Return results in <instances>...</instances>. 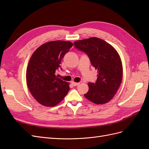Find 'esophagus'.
Returning <instances> with one entry per match:
<instances>
[{
  "label": "esophagus",
  "instance_id": "obj_1",
  "mask_svg": "<svg viewBox=\"0 0 149 149\" xmlns=\"http://www.w3.org/2000/svg\"><path fill=\"white\" fill-rule=\"evenodd\" d=\"M71 84H73L74 86H78L79 84V83H74V82H71Z\"/></svg>",
  "mask_w": 149,
  "mask_h": 149
}]
</instances>
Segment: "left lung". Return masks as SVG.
I'll list each match as a JSON object with an SVG mask.
<instances>
[{"instance_id":"obj_1","label":"left lung","mask_w":149,"mask_h":149,"mask_svg":"<svg viewBox=\"0 0 149 149\" xmlns=\"http://www.w3.org/2000/svg\"><path fill=\"white\" fill-rule=\"evenodd\" d=\"M79 51L85 53L91 63L97 70L96 83H89L86 98L97 104H102L113 98L123 78V66L118 53L110 44L96 37L74 43Z\"/></svg>"}]
</instances>
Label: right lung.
<instances>
[{
    "label": "right lung",
    "instance_id": "right-lung-1",
    "mask_svg": "<svg viewBox=\"0 0 149 149\" xmlns=\"http://www.w3.org/2000/svg\"><path fill=\"white\" fill-rule=\"evenodd\" d=\"M73 46L70 42H49L31 55L26 70V84L33 97L42 105L55 106L68 93L69 83L58 78L55 73L62 70L61 60Z\"/></svg>",
    "mask_w": 149,
    "mask_h": 149
}]
</instances>
